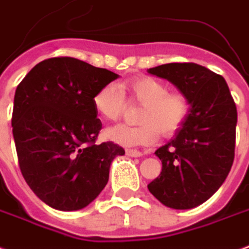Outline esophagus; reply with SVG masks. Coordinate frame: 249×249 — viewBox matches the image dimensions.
<instances>
[{"instance_id": "34e87169", "label": "esophagus", "mask_w": 249, "mask_h": 249, "mask_svg": "<svg viewBox=\"0 0 249 249\" xmlns=\"http://www.w3.org/2000/svg\"><path fill=\"white\" fill-rule=\"evenodd\" d=\"M126 156H129V157H141L142 153L137 150V149H126Z\"/></svg>"}]
</instances>
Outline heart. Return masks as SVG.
<instances>
[{"label":"heart","instance_id":"obj_1","mask_svg":"<svg viewBox=\"0 0 249 249\" xmlns=\"http://www.w3.org/2000/svg\"><path fill=\"white\" fill-rule=\"evenodd\" d=\"M125 95L137 103L141 109L140 124L116 125L106 130L107 139L121 146H149L156 143L160 134L170 137L185 124L190 101L181 91H169L163 82L152 76H140L119 86L106 84L93 95L92 104L100 119L116 121L123 115Z\"/></svg>","mask_w":249,"mask_h":249}]
</instances>
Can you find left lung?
Returning a JSON list of instances; mask_svg holds the SVG:
<instances>
[{"instance_id": "obj_1", "label": "left lung", "mask_w": 249, "mask_h": 249, "mask_svg": "<svg viewBox=\"0 0 249 249\" xmlns=\"http://www.w3.org/2000/svg\"><path fill=\"white\" fill-rule=\"evenodd\" d=\"M148 71L167 79L190 101L183 126L156 150L162 171L148 189L170 209H193L213 196L231 170L236 106L223 76L203 66L169 63Z\"/></svg>"}]
</instances>
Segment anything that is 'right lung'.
Wrapping results in <instances>:
<instances>
[{"instance_id": "add662e5", "label": "right lung", "mask_w": 249, "mask_h": 249, "mask_svg": "<svg viewBox=\"0 0 249 249\" xmlns=\"http://www.w3.org/2000/svg\"><path fill=\"white\" fill-rule=\"evenodd\" d=\"M117 73L79 59L42 60L16 89L12 126L18 163L34 194L50 207L75 211L100 194L109 166L125 150L96 143L101 129L92 99Z\"/></svg>"}]
</instances>
